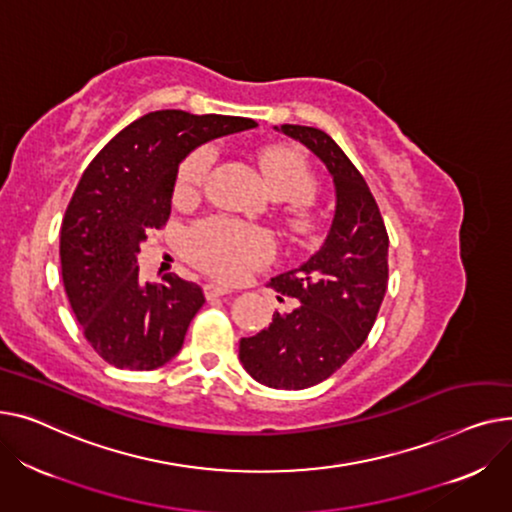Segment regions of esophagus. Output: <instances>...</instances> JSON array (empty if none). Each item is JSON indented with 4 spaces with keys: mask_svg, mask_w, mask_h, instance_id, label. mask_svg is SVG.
<instances>
[{
    "mask_svg": "<svg viewBox=\"0 0 512 512\" xmlns=\"http://www.w3.org/2000/svg\"><path fill=\"white\" fill-rule=\"evenodd\" d=\"M229 293H231V289H229V287H225V285H217V283H208V285H204V295H206L208 299L221 297V295H229Z\"/></svg>",
    "mask_w": 512,
    "mask_h": 512,
    "instance_id": "34e87169",
    "label": "esophagus"
}]
</instances>
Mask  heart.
Instances as JSON below:
<instances>
[{"label":"heart","instance_id":"b5f03b06","mask_svg":"<svg viewBox=\"0 0 512 512\" xmlns=\"http://www.w3.org/2000/svg\"><path fill=\"white\" fill-rule=\"evenodd\" d=\"M217 161L213 146H200L182 163L175 192L179 198H194L208 184ZM260 169L266 184L279 200H304L314 177L308 163L293 150L266 148L260 155ZM190 260L206 273L223 281H242L275 256V239L266 229L213 217L196 223L186 237Z\"/></svg>","mask_w":512,"mask_h":512}]
</instances>
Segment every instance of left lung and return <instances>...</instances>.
<instances>
[{
    "instance_id": "left-lung-1",
    "label": "left lung",
    "mask_w": 512,
    "mask_h": 512,
    "mask_svg": "<svg viewBox=\"0 0 512 512\" xmlns=\"http://www.w3.org/2000/svg\"><path fill=\"white\" fill-rule=\"evenodd\" d=\"M275 130L324 163L335 217L316 254L270 281L299 306L239 341V362L264 386L302 390L333 376L368 339L388 285V235L366 179L333 138L310 126Z\"/></svg>"
}]
</instances>
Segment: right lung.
<instances>
[{
	"label": "right lung",
	"instance_id": "add662e5",
	"mask_svg": "<svg viewBox=\"0 0 512 512\" xmlns=\"http://www.w3.org/2000/svg\"><path fill=\"white\" fill-rule=\"evenodd\" d=\"M256 126L248 117L153 111L113 136L82 173L59 258L76 320L107 364L155 370L182 349L204 293L173 273L142 283L136 254L171 215L179 163L210 140Z\"/></svg>",
	"mask_w": 512,
	"mask_h": 512
}]
</instances>
